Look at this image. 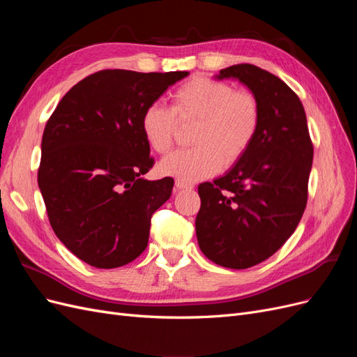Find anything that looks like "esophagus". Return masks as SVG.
Instances as JSON below:
<instances>
[{
	"label": "esophagus",
	"mask_w": 357,
	"mask_h": 357,
	"mask_svg": "<svg viewBox=\"0 0 357 357\" xmlns=\"http://www.w3.org/2000/svg\"><path fill=\"white\" fill-rule=\"evenodd\" d=\"M190 190L193 189V185H190V183L188 181H183V180H177L176 181V190Z\"/></svg>",
	"instance_id": "1"
}]
</instances>
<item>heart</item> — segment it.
I'll list each match as a JSON object with an SVG mask.
<instances>
[{
    "label": "heart",
    "mask_w": 357,
    "mask_h": 357,
    "mask_svg": "<svg viewBox=\"0 0 357 357\" xmlns=\"http://www.w3.org/2000/svg\"><path fill=\"white\" fill-rule=\"evenodd\" d=\"M179 123H195L190 143L159 164L162 174L195 181L236 164L252 147L261 125L256 96L229 83L195 77L172 93V107L150 104L139 128L149 147L165 155L174 146Z\"/></svg>",
    "instance_id": "heart-1"
}]
</instances>
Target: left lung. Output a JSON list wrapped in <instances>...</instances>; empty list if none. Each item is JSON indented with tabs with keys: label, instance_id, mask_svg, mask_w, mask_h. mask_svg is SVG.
I'll return each instance as SVG.
<instances>
[{
	"label": "left lung",
	"instance_id": "obj_1",
	"mask_svg": "<svg viewBox=\"0 0 357 357\" xmlns=\"http://www.w3.org/2000/svg\"><path fill=\"white\" fill-rule=\"evenodd\" d=\"M215 79H235L252 91L261 125L225 176L198 186L197 238L214 264L245 269L273 256L295 232L308 198L312 143L301 100L277 75L238 63Z\"/></svg>",
	"mask_w": 357,
	"mask_h": 357
}]
</instances>
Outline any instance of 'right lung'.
Returning a JSON list of instances; mask_svg holds the SVG:
<instances>
[{"instance_id":"1","label":"right lung","mask_w":357,"mask_h":357,"mask_svg":"<svg viewBox=\"0 0 357 357\" xmlns=\"http://www.w3.org/2000/svg\"><path fill=\"white\" fill-rule=\"evenodd\" d=\"M188 74L102 70L74 84L47 121L38 188L52 229L91 266H122L146 250L174 180L143 177L155 160L139 121Z\"/></svg>"}]
</instances>
